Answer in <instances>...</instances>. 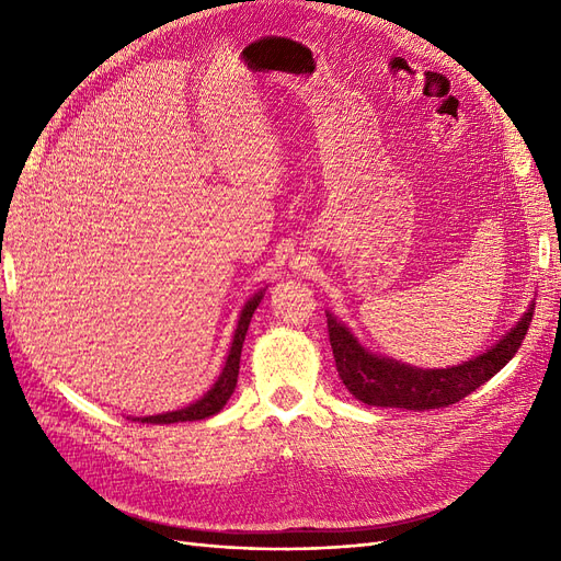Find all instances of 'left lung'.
<instances>
[{"label":"left lung","instance_id":"left-lung-1","mask_svg":"<svg viewBox=\"0 0 561 561\" xmlns=\"http://www.w3.org/2000/svg\"><path fill=\"white\" fill-rule=\"evenodd\" d=\"M536 299V297H534ZM526 301L524 311L503 334L489 339L478 353L449 365H419L396 358L367 346L346 320L328 313L330 339L339 375L351 393L379 407H404V410H433L451 404L470 390L491 379L513 358L529 330L536 301Z\"/></svg>","mask_w":561,"mask_h":561}]
</instances>
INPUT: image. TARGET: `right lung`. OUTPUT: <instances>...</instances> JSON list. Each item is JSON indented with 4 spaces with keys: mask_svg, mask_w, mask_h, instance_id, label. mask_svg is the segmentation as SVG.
Returning a JSON list of instances; mask_svg holds the SVG:
<instances>
[{
    "mask_svg": "<svg viewBox=\"0 0 561 561\" xmlns=\"http://www.w3.org/2000/svg\"><path fill=\"white\" fill-rule=\"evenodd\" d=\"M266 290H268V285L254 293L243 304V309L239 313V322H236V330L231 334V344H229L227 355H225V363H222V367H219V371L215 375V379L210 381V386L203 390L201 396L192 398L190 402H184L180 407H173V410L142 414V416L130 414L128 419L140 421V423H180V421H203V419H210V416L222 412L225 407L229 404V400L233 398L236 388H239L245 336L250 332V322H252L254 313H257V309L262 307Z\"/></svg>",
    "mask_w": 561,
    "mask_h": 561,
    "instance_id": "right-lung-1",
    "label": "right lung"
}]
</instances>
